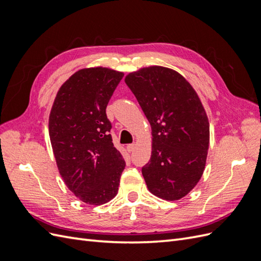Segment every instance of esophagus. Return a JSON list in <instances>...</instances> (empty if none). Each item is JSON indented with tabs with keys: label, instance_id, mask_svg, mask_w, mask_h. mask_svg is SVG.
I'll list each match as a JSON object with an SVG mask.
<instances>
[{
	"label": "esophagus",
	"instance_id": "34e87169",
	"mask_svg": "<svg viewBox=\"0 0 261 261\" xmlns=\"http://www.w3.org/2000/svg\"><path fill=\"white\" fill-rule=\"evenodd\" d=\"M135 144H129V145H127V147H126V149H127V151L128 152H132L134 149H135Z\"/></svg>",
	"mask_w": 261,
	"mask_h": 261
}]
</instances>
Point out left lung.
I'll return each mask as SVG.
<instances>
[{
	"instance_id": "1",
	"label": "left lung",
	"mask_w": 261,
	"mask_h": 261,
	"mask_svg": "<svg viewBox=\"0 0 261 261\" xmlns=\"http://www.w3.org/2000/svg\"><path fill=\"white\" fill-rule=\"evenodd\" d=\"M151 126L150 161L141 169L149 192L164 200L183 198L206 165L210 128L198 94L185 77L163 66L125 77Z\"/></svg>"
}]
</instances>
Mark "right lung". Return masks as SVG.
Returning a JSON list of instances; mask_svg holds the SVG:
<instances>
[{"label":"right lung","instance_id":"1","mask_svg":"<svg viewBox=\"0 0 261 261\" xmlns=\"http://www.w3.org/2000/svg\"><path fill=\"white\" fill-rule=\"evenodd\" d=\"M123 76L102 66L77 70L61 86L50 112L49 135L59 172L69 191L87 204L113 199L125 169L106 114Z\"/></svg>","mask_w":261,"mask_h":261}]
</instances>
